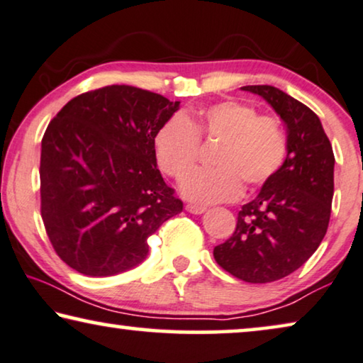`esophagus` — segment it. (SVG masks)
Instances as JSON below:
<instances>
[{"instance_id": "1", "label": "esophagus", "mask_w": 363, "mask_h": 363, "mask_svg": "<svg viewBox=\"0 0 363 363\" xmlns=\"http://www.w3.org/2000/svg\"><path fill=\"white\" fill-rule=\"evenodd\" d=\"M186 210L187 212H191V213H194V215H202L205 210V207H202V205H194V203H187L186 205Z\"/></svg>"}]
</instances>
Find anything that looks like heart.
Listing matches in <instances>:
<instances>
[{
    "label": "heart",
    "mask_w": 363,
    "mask_h": 363,
    "mask_svg": "<svg viewBox=\"0 0 363 363\" xmlns=\"http://www.w3.org/2000/svg\"><path fill=\"white\" fill-rule=\"evenodd\" d=\"M216 143L212 170L188 174L198 157V142ZM289 151L282 123L257 116L252 106L221 101L166 121L155 135V158L172 179H184L181 191L197 203L230 202L241 196L242 182L261 187L272 179Z\"/></svg>",
    "instance_id": "1"
}]
</instances>
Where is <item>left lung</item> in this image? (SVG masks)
<instances>
[{"label": "left lung", "instance_id": "8db88e82", "mask_svg": "<svg viewBox=\"0 0 363 363\" xmlns=\"http://www.w3.org/2000/svg\"><path fill=\"white\" fill-rule=\"evenodd\" d=\"M261 96L286 127L280 169L238 213L235 233L213 250L220 267L250 284L284 279L301 267L326 235L334 196V153L320 117L274 86L241 88Z\"/></svg>", "mask_w": 363, "mask_h": 363}]
</instances>
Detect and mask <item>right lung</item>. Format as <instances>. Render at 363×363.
<instances>
[{
	"instance_id": "add662e5",
	"label": "right lung",
	"mask_w": 363,
	"mask_h": 363,
	"mask_svg": "<svg viewBox=\"0 0 363 363\" xmlns=\"http://www.w3.org/2000/svg\"><path fill=\"white\" fill-rule=\"evenodd\" d=\"M179 101L127 84L73 97L40 151V213L65 264L91 277L133 269L148 238L182 212L155 158V135Z\"/></svg>"
}]
</instances>
